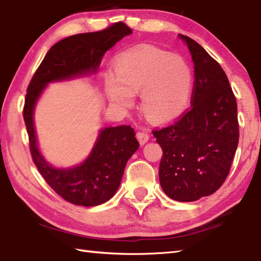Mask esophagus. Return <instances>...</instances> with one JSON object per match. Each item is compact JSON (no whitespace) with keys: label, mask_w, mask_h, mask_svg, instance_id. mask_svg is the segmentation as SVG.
Returning <instances> with one entry per match:
<instances>
[{"label":"esophagus","mask_w":261,"mask_h":261,"mask_svg":"<svg viewBox=\"0 0 261 261\" xmlns=\"http://www.w3.org/2000/svg\"><path fill=\"white\" fill-rule=\"evenodd\" d=\"M137 139L140 142V145H145L146 142L149 140V135L146 131H138L137 132Z\"/></svg>","instance_id":"esophagus-1"}]
</instances>
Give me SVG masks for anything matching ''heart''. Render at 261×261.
<instances>
[{
	"instance_id": "obj_1",
	"label": "heart",
	"mask_w": 261,
	"mask_h": 261,
	"mask_svg": "<svg viewBox=\"0 0 261 261\" xmlns=\"http://www.w3.org/2000/svg\"><path fill=\"white\" fill-rule=\"evenodd\" d=\"M112 103L127 107L140 91L144 113L156 122L180 115L190 100L193 88L191 68L178 56L155 47H141L121 54L114 62V75L105 81Z\"/></svg>"
}]
</instances>
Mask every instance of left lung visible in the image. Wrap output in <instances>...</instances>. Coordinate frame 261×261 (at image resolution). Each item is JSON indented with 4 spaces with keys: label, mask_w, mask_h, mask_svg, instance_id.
<instances>
[{
    "label": "left lung",
    "mask_w": 261,
    "mask_h": 261,
    "mask_svg": "<svg viewBox=\"0 0 261 261\" xmlns=\"http://www.w3.org/2000/svg\"><path fill=\"white\" fill-rule=\"evenodd\" d=\"M186 40L195 63L190 109L152 130L163 150L160 182L176 201H195L226 180L239 144L238 105L226 73L196 40Z\"/></svg>",
    "instance_id": "left-lung-1"
}]
</instances>
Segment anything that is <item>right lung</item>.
<instances>
[{"instance_id": "add662e5", "label": "right lung", "mask_w": 261, "mask_h": 261, "mask_svg": "<svg viewBox=\"0 0 261 261\" xmlns=\"http://www.w3.org/2000/svg\"><path fill=\"white\" fill-rule=\"evenodd\" d=\"M131 33L125 23L115 22L99 32L78 34L60 40L49 48L28 85L23 120L33 162L46 183L73 205L97 206L114 196L127 160L139 147L135 130L130 125L105 127L83 164L59 170L45 162L38 150L33 121L35 104L48 83L95 72L106 50Z\"/></svg>"}]
</instances>
